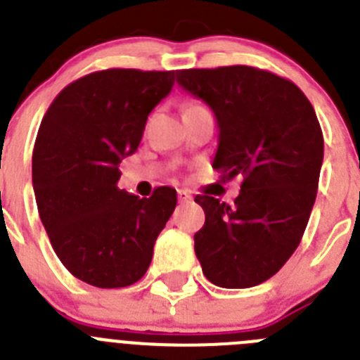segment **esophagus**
I'll list each match as a JSON object with an SVG mask.
<instances>
[{
	"instance_id": "34e87169",
	"label": "esophagus",
	"mask_w": 360,
	"mask_h": 360,
	"mask_svg": "<svg viewBox=\"0 0 360 360\" xmlns=\"http://www.w3.org/2000/svg\"><path fill=\"white\" fill-rule=\"evenodd\" d=\"M193 200V195H191L187 189H178V202L180 203H186Z\"/></svg>"
}]
</instances>
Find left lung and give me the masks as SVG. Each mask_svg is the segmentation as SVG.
I'll return each instance as SVG.
<instances>
[{
	"mask_svg": "<svg viewBox=\"0 0 360 360\" xmlns=\"http://www.w3.org/2000/svg\"><path fill=\"white\" fill-rule=\"evenodd\" d=\"M176 82L214 113L212 167L243 178L232 207L195 198L205 212L196 257L218 287H256L297 249L316 202L324 155L316 111L294 82L252 66L178 70Z\"/></svg>",
	"mask_w": 360,
	"mask_h": 360,
	"instance_id": "1",
	"label": "left lung"
}]
</instances>
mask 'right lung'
<instances>
[{"label":"right lung","mask_w":360,"mask_h":360,"mask_svg":"<svg viewBox=\"0 0 360 360\" xmlns=\"http://www.w3.org/2000/svg\"><path fill=\"white\" fill-rule=\"evenodd\" d=\"M173 84L174 72H94L66 86L43 117L32 153L37 211L57 257L88 285L139 281L176 207L171 187L139 198L117 186L119 164Z\"/></svg>","instance_id":"right-lung-1"}]
</instances>
